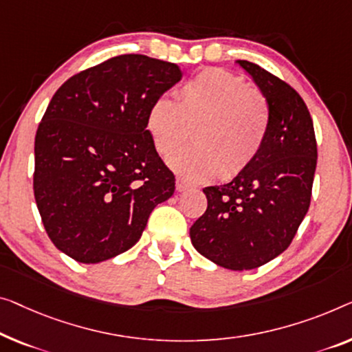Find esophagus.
Returning a JSON list of instances; mask_svg holds the SVG:
<instances>
[{
    "instance_id": "esophagus-1",
    "label": "esophagus",
    "mask_w": 352,
    "mask_h": 352,
    "mask_svg": "<svg viewBox=\"0 0 352 352\" xmlns=\"http://www.w3.org/2000/svg\"><path fill=\"white\" fill-rule=\"evenodd\" d=\"M175 188H177V191H186V190H190L191 188V185L190 183H188L185 178H182V177H178L177 180H175Z\"/></svg>"
}]
</instances>
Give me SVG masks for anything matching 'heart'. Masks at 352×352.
<instances>
[{
    "label": "heart",
    "mask_w": 352,
    "mask_h": 352,
    "mask_svg": "<svg viewBox=\"0 0 352 352\" xmlns=\"http://www.w3.org/2000/svg\"><path fill=\"white\" fill-rule=\"evenodd\" d=\"M151 142L169 155L190 139L194 145L169 156L170 169L188 182L224 180L242 174L259 158L269 139L272 112L267 99L232 72L208 67L188 78L170 96L155 98L145 117Z\"/></svg>",
    "instance_id": "b5f03b06"
}]
</instances>
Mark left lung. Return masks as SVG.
<instances>
[{"label":"left lung","mask_w":352,"mask_h":352,"mask_svg":"<svg viewBox=\"0 0 352 352\" xmlns=\"http://www.w3.org/2000/svg\"><path fill=\"white\" fill-rule=\"evenodd\" d=\"M272 112L258 160L232 182L207 186V210L190 229L199 253L230 270H250L281 254L311 201L318 145L313 120L294 88L254 63L239 60Z\"/></svg>","instance_id":"1"}]
</instances>
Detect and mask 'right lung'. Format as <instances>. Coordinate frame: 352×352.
Wrapping results in <instances>:
<instances>
[{"label": "right lung", "instance_id": "right-lung-1", "mask_svg": "<svg viewBox=\"0 0 352 352\" xmlns=\"http://www.w3.org/2000/svg\"><path fill=\"white\" fill-rule=\"evenodd\" d=\"M182 78L175 63L128 54L63 83L36 131L33 190L56 248L83 264L139 242L175 175L146 131L151 101Z\"/></svg>", "mask_w": 352, "mask_h": 352}]
</instances>
